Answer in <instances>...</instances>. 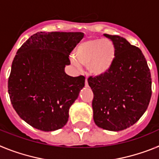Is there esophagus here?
<instances>
[{
  "label": "esophagus",
  "instance_id": "1",
  "mask_svg": "<svg viewBox=\"0 0 159 159\" xmlns=\"http://www.w3.org/2000/svg\"><path fill=\"white\" fill-rule=\"evenodd\" d=\"M85 87H87V88H88V87H89V85H88V80H87V79H86V80H85Z\"/></svg>",
  "mask_w": 159,
  "mask_h": 159
}]
</instances>
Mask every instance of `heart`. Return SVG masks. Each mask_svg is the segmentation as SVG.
<instances>
[{"instance_id": "obj_1", "label": "heart", "mask_w": 159, "mask_h": 159, "mask_svg": "<svg viewBox=\"0 0 159 159\" xmlns=\"http://www.w3.org/2000/svg\"><path fill=\"white\" fill-rule=\"evenodd\" d=\"M74 54L77 61L88 67L92 74L101 75L107 72L113 65L116 48L110 40L93 38L79 43Z\"/></svg>"}]
</instances>
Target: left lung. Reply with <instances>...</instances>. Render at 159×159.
<instances>
[{
	"label": "left lung",
	"instance_id": "8db88e82",
	"mask_svg": "<svg viewBox=\"0 0 159 159\" xmlns=\"http://www.w3.org/2000/svg\"><path fill=\"white\" fill-rule=\"evenodd\" d=\"M116 48L111 69L90 76L93 92V119L100 128L119 131L131 127L142 117L151 100V75L143 52L125 38L103 34Z\"/></svg>",
	"mask_w": 159,
	"mask_h": 159
}]
</instances>
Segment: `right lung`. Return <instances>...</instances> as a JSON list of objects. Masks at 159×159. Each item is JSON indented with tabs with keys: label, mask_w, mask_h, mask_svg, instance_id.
Returning a JSON list of instances; mask_svg holds the SVG:
<instances>
[{
	"label": "right lung",
	"mask_w": 159,
	"mask_h": 159,
	"mask_svg": "<svg viewBox=\"0 0 159 159\" xmlns=\"http://www.w3.org/2000/svg\"><path fill=\"white\" fill-rule=\"evenodd\" d=\"M83 37L80 32H39L18 49L8 92L18 116L32 127L52 131L67 123L85 77L69 76L64 67L71 64L70 53Z\"/></svg>",
	"instance_id": "1"
}]
</instances>
